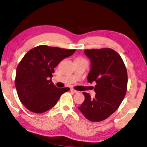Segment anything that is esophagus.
<instances>
[{"mask_svg":"<svg viewBox=\"0 0 147 147\" xmlns=\"http://www.w3.org/2000/svg\"><path fill=\"white\" fill-rule=\"evenodd\" d=\"M70 90H71V92H73V93H78V92H79V91H78V90H75V89H74V88H71Z\"/></svg>","mask_w":147,"mask_h":147,"instance_id":"1","label":"esophagus"}]
</instances>
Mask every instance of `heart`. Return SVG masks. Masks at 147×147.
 <instances>
[{
    "mask_svg": "<svg viewBox=\"0 0 147 147\" xmlns=\"http://www.w3.org/2000/svg\"><path fill=\"white\" fill-rule=\"evenodd\" d=\"M81 60H84V59H83L82 58H81V57H78L76 59V61H81Z\"/></svg>",
    "mask_w": 147,
    "mask_h": 147,
    "instance_id": "obj_1",
    "label": "heart"
}]
</instances>
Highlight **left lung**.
<instances>
[{
  "label": "left lung",
  "instance_id": "1",
  "mask_svg": "<svg viewBox=\"0 0 147 147\" xmlns=\"http://www.w3.org/2000/svg\"><path fill=\"white\" fill-rule=\"evenodd\" d=\"M91 61L87 79L96 82L95 97L84 92L85 99L80 111L88 120L99 122L115 112L123 100L127 87V72L121 56L111 48L85 50Z\"/></svg>",
  "mask_w": 147,
  "mask_h": 147
}]
</instances>
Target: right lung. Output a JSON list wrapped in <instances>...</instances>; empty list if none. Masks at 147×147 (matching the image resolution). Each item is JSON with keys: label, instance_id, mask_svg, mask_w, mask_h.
I'll return each mask as SVG.
<instances>
[{"label": "right lung", "instance_id": "add662e5", "mask_svg": "<svg viewBox=\"0 0 147 147\" xmlns=\"http://www.w3.org/2000/svg\"><path fill=\"white\" fill-rule=\"evenodd\" d=\"M75 51L41 45L25 54L17 67L15 85L18 97L27 109L35 113L46 112L69 90L57 88L50 78L58 64Z\"/></svg>", "mask_w": 147, "mask_h": 147}]
</instances>
